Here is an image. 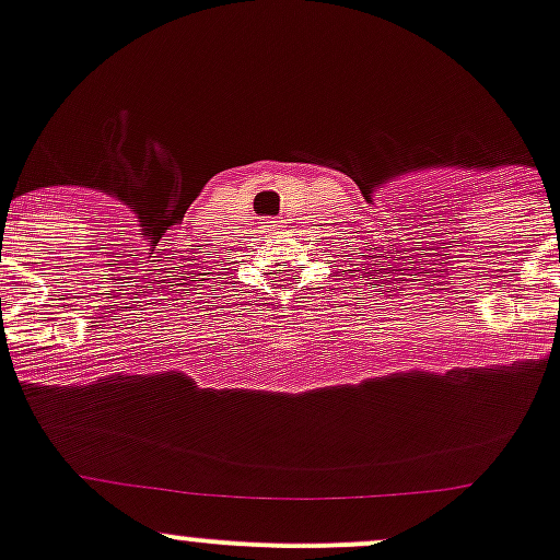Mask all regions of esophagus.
<instances>
[{
  "mask_svg": "<svg viewBox=\"0 0 560 560\" xmlns=\"http://www.w3.org/2000/svg\"><path fill=\"white\" fill-rule=\"evenodd\" d=\"M261 224H264V226H267V230H269V232H275V226H278V224H275V221H261Z\"/></svg>",
  "mask_w": 560,
  "mask_h": 560,
  "instance_id": "1",
  "label": "esophagus"
}]
</instances>
